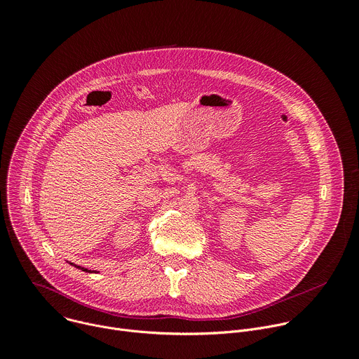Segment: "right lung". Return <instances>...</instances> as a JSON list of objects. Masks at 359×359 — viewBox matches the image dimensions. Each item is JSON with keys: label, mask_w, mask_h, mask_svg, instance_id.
Returning <instances> with one entry per match:
<instances>
[{"label": "right lung", "mask_w": 359, "mask_h": 359, "mask_svg": "<svg viewBox=\"0 0 359 359\" xmlns=\"http://www.w3.org/2000/svg\"><path fill=\"white\" fill-rule=\"evenodd\" d=\"M76 269H79V270H82V271H86V273H93V271H90V270H88V269H83V267H79V266H75Z\"/></svg>", "instance_id": "obj_1"}]
</instances>
